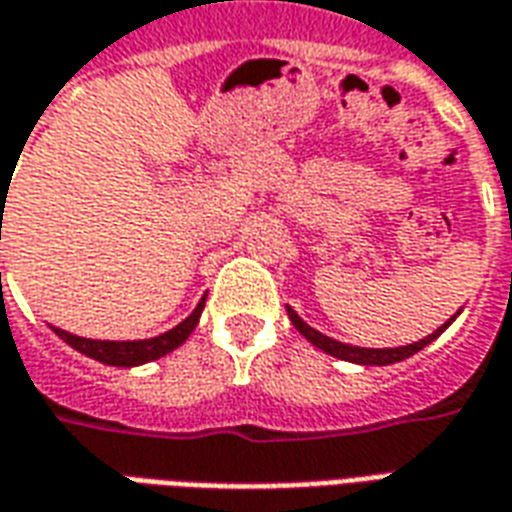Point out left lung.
<instances>
[{
    "label": "left lung",
    "instance_id": "1",
    "mask_svg": "<svg viewBox=\"0 0 512 512\" xmlns=\"http://www.w3.org/2000/svg\"><path fill=\"white\" fill-rule=\"evenodd\" d=\"M288 318L293 321V326H296V329H299V332L304 334L312 345H315V348H321V351L337 356V359H345V362H354V365H395V362H403V359H408V356H414L417 351H422L428 343H433V340H436V337L450 326V321H455V318H450V321L444 323V326H439L436 332L428 334L425 340L403 345V348H356V345L337 343V340H332V337L315 332V329L301 321L299 315L290 310V307H288Z\"/></svg>",
    "mask_w": 512,
    "mask_h": 512
}]
</instances>
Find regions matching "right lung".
<instances>
[{"instance_id":"1","label":"right lung","mask_w":512,"mask_h":512,"mask_svg":"<svg viewBox=\"0 0 512 512\" xmlns=\"http://www.w3.org/2000/svg\"><path fill=\"white\" fill-rule=\"evenodd\" d=\"M202 307H205V296H202L200 304L194 307V312H191L186 321H180L175 329L158 334V337H150V340L112 343V340H87V337H76V334L71 332H62V329H54V332L60 334L62 340L71 345V348H76L79 354L90 356L95 362H104V365L112 367H136L145 365V362H153V359H161V356L169 354V351H175L178 345L186 343L189 334L194 332V326L200 323Z\"/></svg>"}]
</instances>
